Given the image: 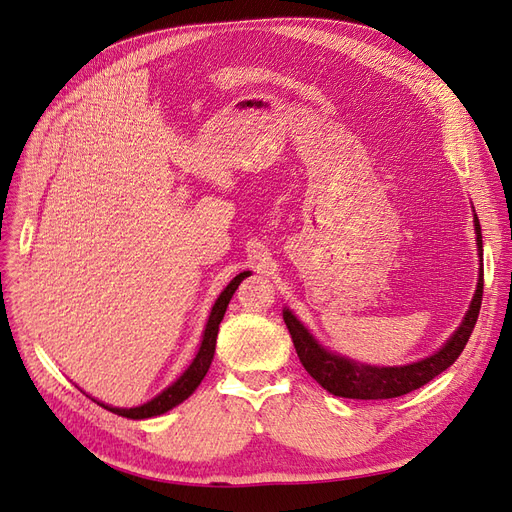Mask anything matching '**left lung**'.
Masks as SVG:
<instances>
[{
  "instance_id": "1",
  "label": "left lung",
  "mask_w": 512,
  "mask_h": 512,
  "mask_svg": "<svg viewBox=\"0 0 512 512\" xmlns=\"http://www.w3.org/2000/svg\"><path fill=\"white\" fill-rule=\"evenodd\" d=\"M474 229H476L478 255L483 257L481 223H478L476 214H474ZM481 302H483V266H481V274H478V285H476L472 304L466 312L464 321H461L457 332L447 340V344H444L442 349L436 351L434 355L415 361V364L395 366V368H378V366L359 364V361L329 353L315 338H312V334L289 308L283 310V319L287 323L295 353H298L302 366L323 389L338 395V398L389 400V398H400L404 393L423 387L440 372H444L455 364V359L461 355V351H464V346L468 344V338L476 325Z\"/></svg>"
}]
</instances>
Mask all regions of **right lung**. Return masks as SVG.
Listing matches in <instances>:
<instances>
[{"label":"right lung","mask_w":512,"mask_h":512,"mask_svg":"<svg viewBox=\"0 0 512 512\" xmlns=\"http://www.w3.org/2000/svg\"><path fill=\"white\" fill-rule=\"evenodd\" d=\"M246 276H251V272H240L232 283H229L223 293L217 298V302H214L212 306V312L208 317V323H206V329H204V338H202V344H200V351H197L195 359L191 361V366L183 372V376L176 378V383H172L168 389H163L157 398H153L151 402H146L142 406H136V408H114V406H108V404H102L97 402L100 406H104L106 410L114 412V415L119 417H127V419H148V417H157V415H163V412H168L170 408L178 406L180 402H185L189 395L197 389V385H200L204 381V376L212 364V357H214V346H217V334H219V325L223 321V315L227 310V304L229 300H232V295L236 293L238 285L242 283V280Z\"/></svg>","instance_id":"right-lung-1"}]
</instances>
